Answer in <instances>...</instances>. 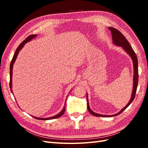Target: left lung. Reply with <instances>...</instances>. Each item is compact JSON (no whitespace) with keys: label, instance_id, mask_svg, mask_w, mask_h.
Listing matches in <instances>:
<instances>
[{"label":"left lung","instance_id":"1","mask_svg":"<svg viewBox=\"0 0 148 148\" xmlns=\"http://www.w3.org/2000/svg\"><path fill=\"white\" fill-rule=\"evenodd\" d=\"M109 30L111 31L112 36V41L113 43L115 44L116 46L122 47L123 50L126 52L130 56L131 59L133 61V90L132 93V96L130 98V100L128 102V104L126 106H125L117 114H115L114 115H102L99 114H97L94 112L92 110H91L90 107L89 106V102H88V94L86 95V99H87V109L89 110V112H90L92 115H95L96 117H114V116H117L119 114H120L122 112L126 109L127 107L129 106V105L131 104V103L133 101L134 99H135L137 86H138V59L137 56L136 55L135 52H134L133 49H132V46L130 43L128 42L127 39L125 38L124 36L122 34V33L120 32L119 30L115 29L114 28L109 27Z\"/></svg>","mask_w":148,"mask_h":148}]
</instances>
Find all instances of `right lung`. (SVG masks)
<instances>
[{"label": "right lung", "mask_w": 148, "mask_h": 148, "mask_svg": "<svg viewBox=\"0 0 148 148\" xmlns=\"http://www.w3.org/2000/svg\"><path fill=\"white\" fill-rule=\"evenodd\" d=\"M37 36V34H32V35H30L28 37L26 38L24 41L22 42L19 46L17 47V49H16V51L15 52V54L14 56H13V59L11 61V64H10V91L11 92L13 93L12 92V70H13V64H14L16 60V59L17 57V56L18 54L19 53V51L21 50V49L23 47V46H25V44L28 42L29 41H30L31 39H34V38H36ZM66 103V102H65ZM65 107L64 106L63 109H62V110L60 112L59 114H58L57 115H54L53 116V117H49V118H38V117H34V116H33V117L35 118L36 119H38V120H51V119H57V118H59L60 117H61V116L63 115L65 112Z\"/></svg>", "instance_id": "1"}]
</instances>
